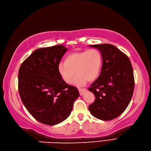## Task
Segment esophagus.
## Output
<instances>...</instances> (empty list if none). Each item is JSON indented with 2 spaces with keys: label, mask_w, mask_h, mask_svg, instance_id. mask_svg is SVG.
<instances>
[{
  "label": "esophagus",
  "mask_w": 151,
  "mask_h": 151,
  "mask_svg": "<svg viewBox=\"0 0 151 151\" xmlns=\"http://www.w3.org/2000/svg\"><path fill=\"white\" fill-rule=\"evenodd\" d=\"M78 91H79V93L80 96L83 95V94L87 91V89L85 88H78Z\"/></svg>",
  "instance_id": "1"
}]
</instances>
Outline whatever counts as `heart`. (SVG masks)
<instances>
[{
  "mask_svg": "<svg viewBox=\"0 0 151 151\" xmlns=\"http://www.w3.org/2000/svg\"><path fill=\"white\" fill-rule=\"evenodd\" d=\"M103 57L97 49H89L85 51L69 54L58 67L59 75L65 83H71L75 76L74 83L82 86L86 81L94 80L102 68Z\"/></svg>",
  "mask_w": 151,
  "mask_h": 151,
  "instance_id": "heart-1",
  "label": "heart"
}]
</instances>
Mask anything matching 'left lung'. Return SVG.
<instances>
[{
  "label": "left lung",
  "mask_w": 151,
  "mask_h": 151,
  "mask_svg": "<svg viewBox=\"0 0 151 151\" xmlns=\"http://www.w3.org/2000/svg\"><path fill=\"white\" fill-rule=\"evenodd\" d=\"M90 46L101 52L103 64L98 78L88 88L96 97L88 110L94 117L110 121L124 111L132 98L134 87L133 67L126 54L112 45Z\"/></svg>",
  "instance_id": "obj_1"
}]
</instances>
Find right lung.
<instances>
[{
    "label": "right lung",
    "instance_id": "right-lung-1",
    "mask_svg": "<svg viewBox=\"0 0 151 151\" xmlns=\"http://www.w3.org/2000/svg\"><path fill=\"white\" fill-rule=\"evenodd\" d=\"M68 50L64 45L36 50L23 62L18 71V92L22 101L32 117L53 126L66 119L80 96L58 71L62 57Z\"/></svg>",
    "mask_w": 151,
    "mask_h": 151
}]
</instances>
